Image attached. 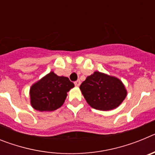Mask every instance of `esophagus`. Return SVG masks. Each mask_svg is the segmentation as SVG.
I'll return each mask as SVG.
<instances>
[{
  "instance_id": "obj_1",
  "label": "esophagus",
  "mask_w": 155,
  "mask_h": 155,
  "mask_svg": "<svg viewBox=\"0 0 155 155\" xmlns=\"http://www.w3.org/2000/svg\"><path fill=\"white\" fill-rule=\"evenodd\" d=\"M74 84H75V86H77V87H78V86H80L81 81L80 80H78V81H74Z\"/></svg>"
}]
</instances>
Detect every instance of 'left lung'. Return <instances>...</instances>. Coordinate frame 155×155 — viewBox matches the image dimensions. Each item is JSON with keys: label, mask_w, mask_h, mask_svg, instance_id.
<instances>
[{"label": "left lung", "mask_w": 155, "mask_h": 155, "mask_svg": "<svg viewBox=\"0 0 155 155\" xmlns=\"http://www.w3.org/2000/svg\"><path fill=\"white\" fill-rule=\"evenodd\" d=\"M87 102L98 110L116 109L127 96V90L120 79L95 71L80 85Z\"/></svg>", "instance_id": "1"}]
</instances>
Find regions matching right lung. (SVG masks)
I'll use <instances>...</instances> for the list:
<instances>
[{"instance_id": "add662e5", "label": "right lung", "mask_w": 155, "mask_h": 155, "mask_svg": "<svg viewBox=\"0 0 155 155\" xmlns=\"http://www.w3.org/2000/svg\"><path fill=\"white\" fill-rule=\"evenodd\" d=\"M74 87L68 78L50 72L31 86V105L35 110L53 111L64 104L67 92Z\"/></svg>"}]
</instances>
